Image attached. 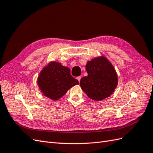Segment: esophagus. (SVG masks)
Here are the masks:
<instances>
[{
  "label": "esophagus",
  "mask_w": 153,
  "mask_h": 153,
  "mask_svg": "<svg viewBox=\"0 0 153 153\" xmlns=\"http://www.w3.org/2000/svg\"><path fill=\"white\" fill-rule=\"evenodd\" d=\"M81 79V76H78V77H77V79L78 80V81H79V82H80Z\"/></svg>",
  "instance_id": "obj_1"
}]
</instances>
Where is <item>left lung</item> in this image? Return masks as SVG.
I'll return each instance as SVG.
<instances>
[{
    "label": "left lung",
    "mask_w": 153,
    "mask_h": 153,
    "mask_svg": "<svg viewBox=\"0 0 153 153\" xmlns=\"http://www.w3.org/2000/svg\"><path fill=\"white\" fill-rule=\"evenodd\" d=\"M88 76L81 79L80 86L88 97L100 101L113 93L118 84L114 67L104 56L95 58L86 65Z\"/></svg>",
    "instance_id": "obj_1"
}]
</instances>
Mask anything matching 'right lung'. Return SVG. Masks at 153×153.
<instances>
[{
    "label": "right lung",
    "instance_id": "obj_1",
    "mask_svg": "<svg viewBox=\"0 0 153 153\" xmlns=\"http://www.w3.org/2000/svg\"><path fill=\"white\" fill-rule=\"evenodd\" d=\"M42 94L52 100H58L72 86L79 84L71 74V70L60 63L51 62L42 69L38 77Z\"/></svg>",
    "mask_w": 153,
    "mask_h": 153
}]
</instances>
